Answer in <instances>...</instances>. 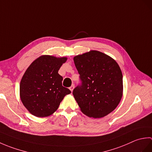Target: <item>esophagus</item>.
Masks as SVG:
<instances>
[{
  "instance_id": "34e87169",
  "label": "esophagus",
  "mask_w": 152,
  "mask_h": 152,
  "mask_svg": "<svg viewBox=\"0 0 152 152\" xmlns=\"http://www.w3.org/2000/svg\"><path fill=\"white\" fill-rule=\"evenodd\" d=\"M74 88V84H72V85L70 87V88H69V89H70V90L71 91V92H72Z\"/></svg>"
}]
</instances>
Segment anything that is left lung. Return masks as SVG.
<instances>
[{
	"label": "left lung",
	"instance_id": "8db88e82",
	"mask_svg": "<svg viewBox=\"0 0 152 152\" xmlns=\"http://www.w3.org/2000/svg\"><path fill=\"white\" fill-rule=\"evenodd\" d=\"M81 83L72 94L81 111L93 118L104 117L117 107L123 93V75L115 61L98 51L74 57Z\"/></svg>",
	"mask_w": 152,
	"mask_h": 152
}]
</instances>
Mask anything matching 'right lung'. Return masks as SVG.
<instances>
[{
	"label": "right lung",
	"mask_w": 152,
	"mask_h": 152,
	"mask_svg": "<svg viewBox=\"0 0 152 152\" xmlns=\"http://www.w3.org/2000/svg\"><path fill=\"white\" fill-rule=\"evenodd\" d=\"M66 57L50 56L38 57L25 71L20 83V97L31 114L47 117L56 112L64 96L71 93L62 86L58 73Z\"/></svg>",
	"instance_id": "right-lung-1"
}]
</instances>
